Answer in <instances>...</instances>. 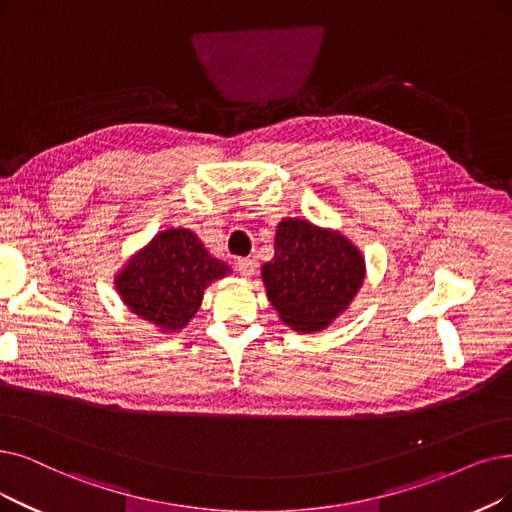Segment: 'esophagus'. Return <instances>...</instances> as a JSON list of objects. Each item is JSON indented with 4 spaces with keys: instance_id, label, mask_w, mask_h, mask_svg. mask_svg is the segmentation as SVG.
<instances>
[{
    "instance_id": "34e87169",
    "label": "esophagus",
    "mask_w": 512,
    "mask_h": 512,
    "mask_svg": "<svg viewBox=\"0 0 512 512\" xmlns=\"http://www.w3.org/2000/svg\"><path fill=\"white\" fill-rule=\"evenodd\" d=\"M237 271L241 277L250 279L256 273V262L252 258H239L237 260Z\"/></svg>"
}]
</instances>
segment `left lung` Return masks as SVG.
<instances>
[{
    "mask_svg": "<svg viewBox=\"0 0 512 512\" xmlns=\"http://www.w3.org/2000/svg\"><path fill=\"white\" fill-rule=\"evenodd\" d=\"M260 275L279 319L294 332L313 334L349 311L365 281V258L336 229L281 218L275 258L262 264Z\"/></svg>",
    "mask_w": 512,
    "mask_h": 512,
    "instance_id": "8db88e82",
    "label": "left lung"
}]
</instances>
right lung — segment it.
<instances>
[{
    "label": "right lung",
    "mask_w": 512,
    "mask_h": 512,
    "mask_svg": "<svg viewBox=\"0 0 512 512\" xmlns=\"http://www.w3.org/2000/svg\"><path fill=\"white\" fill-rule=\"evenodd\" d=\"M231 275L191 229L159 231L134 252L113 279L115 290L138 319L172 334L197 315L210 283Z\"/></svg>",
    "instance_id": "obj_1"
}]
</instances>
